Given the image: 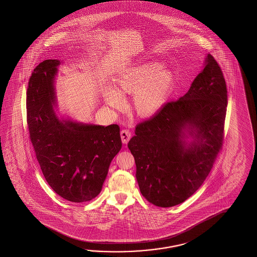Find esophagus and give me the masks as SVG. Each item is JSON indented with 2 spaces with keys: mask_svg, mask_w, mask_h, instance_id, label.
Listing matches in <instances>:
<instances>
[{
  "mask_svg": "<svg viewBox=\"0 0 257 257\" xmlns=\"http://www.w3.org/2000/svg\"><path fill=\"white\" fill-rule=\"evenodd\" d=\"M121 140L124 144H126L131 138V132L128 130H122L120 132Z\"/></svg>",
  "mask_w": 257,
  "mask_h": 257,
  "instance_id": "obj_1",
  "label": "esophagus"
}]
</instances>
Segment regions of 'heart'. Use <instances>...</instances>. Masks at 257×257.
<instances>
[{
    "mask_svg": "<svg viewBox=\"0 0 257 257\" xmlns=\"http://www.w3.org/2000/svg\"><path fill=\"white\" fill-rule=\"evenodd\" d=\"M175 82L173 71L158 61H147L124 71L115 80V87L106 88L104 100L113 108L123 104L121 95H133V107L141 116L158 111L169 95Z\"/></svg>",
    "mask_w": 257,
    "mask_h": 257,
    "instance_id": "heart-1",
    "label": "heart"
}]
</instances>
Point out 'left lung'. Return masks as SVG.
Masks as SVG:
<instances>
[{"label":"left lung","mask_w":257,"mask_h":257,"mask_svg":"<svg viewBox=\"0 0 257 257\" xmlns=\"http://www.w3.org/2000/svg\"><path fill=\"white\" fill-rule=\"evenodd\" d=\"M228 95L223 73L208 54L188 92L138 124L127 146L142 196L174 207L197 191L222 148ZM191 136L192 142L185 139Z\"/></svg>","instance_id":"obj_1"}]
</instances>
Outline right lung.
Returning <instances> with one entry per match:
<instances>
[{"instance_id": "right-lung-1", "label": "right lung", "mask_w": 257, "mask_h": 257, "mask_svg": "<svg viewBox=\"0 0 257 257\" xmlns=\"http://www.w3.org/2000/svg\"><path fill=\"white\" fill-rule=\"evenodd\" d=\"M58 60L34 69L27 91L29 138L49 186L75 203L90 201L102 190L111 161L122 147L119 126L60 120L54 112Z\"/></svg>"}]
</instances>
